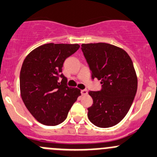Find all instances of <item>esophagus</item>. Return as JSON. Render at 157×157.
I'll use <instances>...</instances> for the list:
<instances>
[{
    "instance_id": "esophagus-1",
    "label": "esophagus",
    "mask_w": 157,
    "mask_h": 157,
    "mask_svg": "<svg viewBox=\"0 0 157 157\" xmlns=\"http://www.w3.org/2000/svg\"><path fill=\"white\" fill-rule=\"evenodd\" d=\"M81 93L82 95H86L88 94L87 89H82V90H81Z\"/></svg>"
}]
</instances>
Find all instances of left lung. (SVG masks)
I'll return each mask as SVG.
<instances>
[{"mask_svg": "<svg viewBox=\"0 0 157 157\" xmlns=\"http://www.w3.org/2000/svg\"><path fill=\"white\" fill-rule=\"evenodd\" d=\"M92 71V78L101 80L102 89L89 95L93 104L88 117L95 126L109 128L118 124L129 112L137 91V77L126 52L107 43L82 44Z\"/></svg>", "mask_w": 157, "mask_h": 157, "instance_id": "8db88e82", "label": "left lung"}]
</instances>
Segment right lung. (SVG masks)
I'll use <instances>...</instances> for the list:
<instances>
[{
    "label": "right lung",
    "instance_id": "1",
    "mask_svg": "<svg viewBox=\"0 0 157 157\" xmlns=\"http://www.w3.org/2000/svg\"><path fill=\"white\" fill-rule=\"evenodd\" d=\"M79 47L78 44L49 43L33 50L24 60L21 95L28 111L42 124L62 123L81 95L79 89L67 86V78L62 73L65 59Z\"/></svg>",
    "mask_w": 157,
    "mask_h": 157
}]
</instances>
